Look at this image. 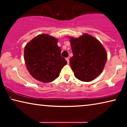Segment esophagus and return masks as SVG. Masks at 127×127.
<instances>
[{"label":"esophagus","mask_w":127,"mask_h":127,"mask_svg":"<svg viewBox=\"0 0 127 127\" xmlns=\"http://www.w3.org/2000/svg\"><path fill=\"white\" fill-rule=\"evenodd\" d=\"M66 60L67 64H69V58H68V57H67V58H66Z\"/></svg>","instance_id":"1"}]
</instances>
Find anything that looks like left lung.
<instances>
[{
    "mask_svg": "<svg viewBox=\"0 0 127 127\" xmlns=\"http://www.w3.org/2000/svg\"><path fill=\"white\" fill-rule=\"evenodd\" d=\"M73 53L70 65L74 76L89 82L101 73L107 61V53L100 41L88 34L79 38L70 37Z\"/></svg>",
    "mask_w": 127,
    "mask_h": 127,
    "instance_id": "left-lung-1",
    "label": "left lung"
}]
</instances>
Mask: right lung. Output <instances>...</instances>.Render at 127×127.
Returning <instances> with one entry per match:
<instances>
[{"label":"right lung","mask_w":127,"mask_h":127,"mask_svg":"<svg viewBox=\"0 0 127 127\" xmlns=\"http://www.w3.org/2000/svg\"><path fill=\"white\" fill-rule=\"evenodd\" d=\"M58 39L47 34H39L29 41L24 49L28 70L34 79L43 83L58 78L67 61L61 56Z\"/></svg>","instance_id":"obj_1"}]
</instances>
